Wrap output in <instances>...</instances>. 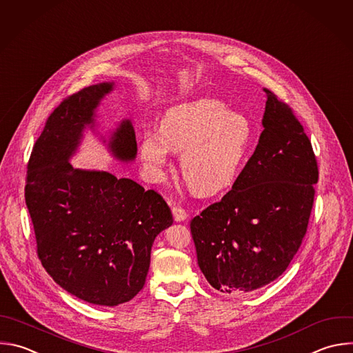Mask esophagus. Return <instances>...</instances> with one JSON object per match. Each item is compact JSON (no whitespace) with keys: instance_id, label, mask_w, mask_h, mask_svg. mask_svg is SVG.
Masks as SVG:
<instances>
[{"instance_id":"esophagus-1","label":"esophagus","mask_w":353,"mask_h":353,"mask_svg":"<svg viewBox=\"0 0 353 353\" xmlns=\"http://www.w3.org/2000/svg\"><path fill=\"white\" fill-rule=\"evenodd\" d=\"M172 212H173V216H174V220H176V221H183V220H185V219L188 217V213L185 212V209H183V208L179 206V205H174V206L172 208Z\"/></svg>"}]
</instances>
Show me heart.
Masks as SVG:
<instances>
[{
  "instance_id": "b5f03b06",
  "label": "heart",
  "mask_w": 353,
  "mask_h": 353,
  "mask_svg": "<svg viewBox=\"0 0 353 353\" xmlns=\"http://www.w3.org/2000/svg\"><path fill=\"white\" fill-rule=\"evenodd\" d=\"M254 140L251 122L210 98L170 108L161 130L144 133L141 159L154 180H161L169 165L170 150L181 153L180 169L198 194L210 195L230 185L240 173Z\"/></svg>"
}]
</instances>
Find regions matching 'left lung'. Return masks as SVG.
<instances>
[{"instance_id": "1", "label": "left lung", "mask_w": 353, "mask_h": 353, "mask_svg": "<svg viewBox=\"0 0 353 353\" xmlns=\"http://www.w3.org/2000/svg\"><path fill=\"white\" fill-rule=\"evenodd\" d=\"M268 95L263 132L232 188L191 223L198 265L224 294H251L279 279L307 230L319 168L292 108Z\"/></svg>"}]
</instances>
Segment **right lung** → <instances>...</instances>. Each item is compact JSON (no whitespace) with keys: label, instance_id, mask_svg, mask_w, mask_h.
<instances>
[{"label":"right lung","instance_id":"1","mask_svg":"<svg viewBox=\"0 0 353 353\" xmlns=\"http://www.w3.org/2000/svg\"><path fill=\"white\" fill-rule=\"evenodd\" d=\"M112 85L85 87L52 110L33 147L25 187L41 265L63 290L103 306L128 302L141 291L154 240L173 223L155 190L108 172L74 169L69 162ZM109 147L117 159L136 158L130 121L121 123Z\"/></svg>","mask_w":353,"mask_h":353}]
</instances>
